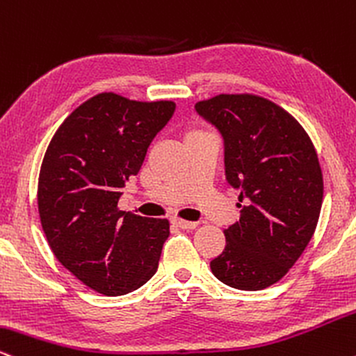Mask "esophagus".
I'll list each match as a JSON object with an SVG mask.
<instances>
[{"label":"esophagus","instance_id":"34e87169","mask_svg":"<svg viewBox=\"0 0 356 356\" xmlns=\"http://www.w3.org/2000/svg\"><path fill=\"white\" fill-rule=\"evenodd\" d=\"M173 221L177 223V227H179L181 229H193V228L198 227V223H196V221H188V220H183V218H175Z\"/></svg>","mask_w":356,"mask_h":356}]
</instances>
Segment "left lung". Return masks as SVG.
Wrapping results in <instances>:
<instances>
[{"label":"left lung","instance_id":"1","mask_svg":"<svg viewBox=\"0 0 356 356\" xmlns=\"http://www.w3.org/2000/svg\"><path fill=\"white\" fill-rule=\"evenodd\" d=\"M195 110L223 136L225 173L243 203L211 271L236 290H263L285 277L315 233L323 202L315 146L290 113L261 96L218 95Z\"/></svg>","mask_w":356,"mask_h":356}]
</instances>
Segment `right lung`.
<instances>
[{
	"label": "right lung",
	"mask_w": 356,
	"mask_h": 356,
	"mask_svg": "<svg viewBox=\"0 0 356 356\" xmlns=\"http://www.w3.org/2000/svg\"><path fill=\"white\" fill-rule=\"evenodd\" d=\"M175 108L99 93L63 121L46 149L41 227L58 261L98 293L127 295L156 273L168 220L121 211L118 200Z\"/></svg>",
	"instance_id": "obj_1"
}]
</instances>
